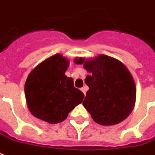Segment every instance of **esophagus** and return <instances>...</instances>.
Returning a JSON list of instances; mask_svg holds the SVG:
<instances>
[{"instance_id": "esophagus-1", "label": "esophagus", "mask_w": 155, "mask_h": 155, "mask_svg": "<svg viewBox=\"0 0 155 155\" xmlns=\"http://www.w3.org/2000/svg\"><path fill=\"white\" fill-rule=\"evenodd\" d=\"M87 90H88V87H87V86H84L83 88H81V91L84 93V95H86V92H87Z\"/></svg>"}]
</instances>
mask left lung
I'll use <instances>...</instances> for the list:
<instances>
[{
    "instance_id": "8db88e82",
    "label": "left lung",
    "mask_w": 155,
    "mask_h": 155,
    "mask_svg": "<svg viewBox=\"0 0 155 155\" xmlns=\"http://www.w3.org/2000/svg\"><path fill=\"white\" fill-rule=\"evenodd\" d=\"M76 64L91 73L86 76L88 86L83 105L93 120L101 125H114L132 112L136 100V85L127 68L119 60L99 55L92 60L75 59Z\"/></svg>"
}]
</instances>
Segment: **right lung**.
<instances>
[{"label":"right lung","mask_w":155,"mask_h":155,"mask_svg":"<svg viewBox=\"0 0 155 155\" xmlns=\"http://www.w3.org/2000/svg\"><path fill=\"white\" fill-rule=\"evenodd\" d=\"M68 63L61 54L54 55L35 67L26 81L24 89L30 112L52 124L66 120L84 97L74 87L72 78L65 75Z\"/></svg>","instance_id":"add662e5"}]
</instances>
